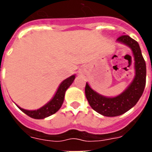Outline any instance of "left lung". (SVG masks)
<instances>
[{
    "mask_svg": "<svg viewBox=\"0 0 152 152\" xmlns=\"http://www.w3.org/2000/svg\"><path fill=\"white\" fill-rule=\"evenodd\" d=\"M117 41L125 44L132 51L134 57L135 77L129 87L116 97H106L93 90L86 83L85 95L91 107L106 117L121 115L137 103L144 92L146 84V63L142 56L138 42L129 35H121Z\"/></svg>",
    "mask_w": 152,
    "mask_h": 152,
    "instance_id": "1",
    "label": "left lung"
}]
</instances>
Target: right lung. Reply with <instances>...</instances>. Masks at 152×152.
I'll return each instance as SVG.
<instances>
[{
	"label": "right lung",
	"instance_id": "1",
	"mask_svg": "<svg viewBox=\"0 0 152 152\" xmlns=\"http://www.w3.org/2000/svg\"><path fill=\"white\" fill-rule=\"evenodd\" d=\"M75 78H76L75 75H72V76H69V78L65 79L64 81H62L52 99L41 108L35 110H27L21 108L20 106H17L20 110H22L23 113L32 118L43 119L45 118H47L49 116L52 115L57 112L59 110V109L61 107L63 102H64L65 91L72 83Z\"/></svg>",
	"mask_w": 152,
	"mask_h": 152
}]
</instances>
